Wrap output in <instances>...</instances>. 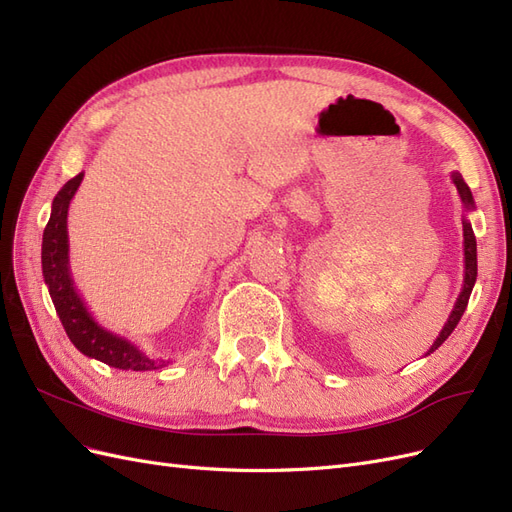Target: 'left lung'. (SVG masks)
Returning <instances> with one entry per match:
<instances>
[{
    "label": "left lung",
    "instance_id": "8db88e82",
    "mask_svg": "<svg viewBox=\"0 0 512 512\" xmlns=\"http://www.w3.org/2000/svg\"><path fill=\"white\" fill-rule=\"evenodd\" d=\"M451 179H453L455 188H457V192H459V196H461L463 209H466V211H474V198H472V192H470V188H468V183L463 181V177H461L459 173H453ZM476 267H478V265H476V237H474V230H472L470 220L466 218V215H463V286H461V292H459V297H457V301H455V307H453L451 316H448V320L444 322V327H442L440 335L436 337V342L431 344V348L427 350V354L436 352V350L446 342L448 335H451V333L455 331L457 324H459L463 312H466L468 301H470V294H472V288H474V284H476Z\"/></svg>",
    "mask_w": 512,
    "mask_h": 512
}]
</instances>
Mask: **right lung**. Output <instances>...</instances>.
Listing matches in <instances>:
<instances>
[{"label": "right lung", "mask_w": 512, "mask_h": 512, "mask_svg": "<svg viewBox=\"0 0 512 512\" xmlns=\"http://www.w3.org/2000/svg\"><path fill=\"white\" fill-rule=\"evenodd\" d=\"M83 181V173L70 179L53 198L51 218L42 235V275L44 284L57 309V316L64 324L70 342L89 359L106 363L108 367L126 371H153L170 363L164 359H151L130 339L104 329L89 314L81 294L76 292L70 273V243H68V209L70 200Z\"/></svg>", "instance_id": "right-lung-1"}]
</instances>
